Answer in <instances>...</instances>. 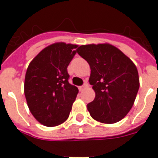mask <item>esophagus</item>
Listing matches in <instances>:
<instances>
[{"label":"esophagus","instance_id":"34e87169","mask_svg":"<svg viewBox=\"0 0 158 158\" xmlns=\"http://www.w3.org/2000/svg\"><path fill=\"white\" fill-rule=\"evenodd\" d=\"M88 86H89L88 83H86V82H85V84L83 85H82V86H80V87H79V90H80V91H82V90H83V89H85L87 88V87H88Z\"/></svg>","mask_w":158,"mask_h":158}]
</instances>
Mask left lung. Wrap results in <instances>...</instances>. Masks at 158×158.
<instances>
[{
	"label": "left lung",
	"instance_id": "1",
	"mask_svg": "<svg viewBox=\"0 0 158 158\" xmlns=\"http://www.w3.org/2000/svg\"><path fill=\"white\" fill-rule=\"evenodd\" d=\"M77 53L90 67L89 84L95 98L87 104L91 117L102 123H114L127 114L135 102L140 80L135 64L110 44L81 45Z\"/></svg>",
	"mask_w": 158,
	"mask_h": 158
}]
</instances>
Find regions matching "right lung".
Masks as SVG:
<instances>
[{
	"instance_id": "obj_1",
	"label": "right lung",
	"mask_w": 158,
	"mask_h": 158,
	"mask_svg": "<svg viewBox=\"0 0 158 158\" xmlns=\"http://www.w3.org/2000/svg\"><path fill=\"white\" fill-rule=\"evenodd\" d=\"M78 45L57 42L46 47L31 61L24 82L30 111L47 127L67 120L78 94L69 82L67 68L77 52Z\"/></svg>"
}]
</instances>
